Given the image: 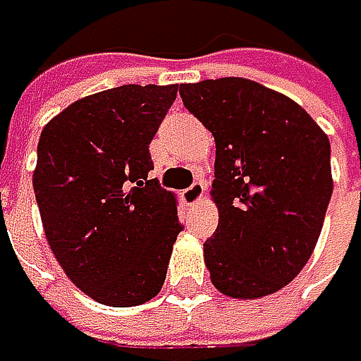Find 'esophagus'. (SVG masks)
<instances>
[{
	"instance_id": "esophagus-1",
	"label": "esophagus",
	"mask_w": 361,
	"mask_h": 361,
	"mask_svg": "<svg viewBox=\"0 0 361 361\" xmlns=\"http://www.w3.org/2000/svg\"><path fill=\"white\" fill-rule=\"evenodd\" d=\"M203 192H205V186H203V182H195L190 188H186L182 195H184V201L188 203V205H195V203H199L201 199H203Z\"/></svg>"
}]
</instances>
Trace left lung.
<instances>
[{
    "label": "left lung",
    "instance_id": "left-lung-1",
    "mask_svg": "<svg viewBox=\"0 0 361 361\" xmlns=\"http://www.w3.org/2000/svg\"><path fill=\"white\" fill-rule=\"evenodd\" d=\"M216 141L212 199L218 226L203 244L212 285L259 300L308 263L331 197L329 139L289 96L224 76L179 85Z\"/></svg>",
    "mask_w": 361,
    "mask_h": 361
}]
</instances>
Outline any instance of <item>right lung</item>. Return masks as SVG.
Returning a JSON list of instances; mask_svg holds the SVG:
<instances>
[{
	"label": "right lung",
	"instance_id": "obj_1",
	"mask_svg": "<svg viewBox=\"0 0 361 361\" xmlns=\"http://www.w3.org/2000/svg\"><path fill=\"white\" fill-rule=\"evenodd\" d=\"M175 96V85H121L42 128L34 192L47 242L66 276L104 306L145 304L164 285L182 224L177 197L147 173Z\"/></svg>",
	"mask_w": 361,
	"mask_h": 361
}]
</instances>
